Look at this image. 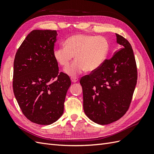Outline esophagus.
<instances>
[{"mask_svg": "<svg viewBox=\"0 0 154 154\" xmlns=\"http://www.w3.org/2000/svg\"><path fill=\"white\" fill-rule=\"evenodd\" d=\"M71 82H73V83H76V82H78V78H76V77H71Z\"/></svg>", "mask_w": 154, "mask_h": 154, "instance_id": "1", "label": "esophagus"}]
</instances>
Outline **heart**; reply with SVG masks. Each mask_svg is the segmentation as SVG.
Masks as SVG:
<instances>
[{"label":"heart","mask_w":154,"mask_h":154,"mask_svg":"<svg viewBox=\"0 0 154 154\" xmlns=\"http://www.w3.org/2000/svg\"><path fill=\"white\" fill-rule=\"evenodd\" d=\"M65 46L55 48L53 57L60 66L67 68L74 56V61L66 70L70 76H76L85 70L91 72L98 69L106 58L109 43L101 36L74 35L66 40Z\"/></svg>","instance_id":"1"}]
</instances>
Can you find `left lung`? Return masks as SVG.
Returning <instances> with one entry per match:
<instances>
[{
	"instance_id": "left-lung-1",
	"label": "left lung",
	"mask_w": 154,
	"mask_h": 154,
	"mask_svg": "<svg viewBox=\"0 0 154 154\" xmlns=\"http://www.w3.org/2000/svg\"><path fill=\"white\" fill-rule=\"evenodd\" d=\"M116 35L122 48L80 82L85 113L100 125H108L123 117L129 109L137 83V66L132 46L123 36Z\"/></svg>"
}]
</instances>
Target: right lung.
I'll return each instance as SVG.
<instances>
[{"label":"right lung","mask_w":154,"mask_h":154,"mask_svg":"<svg viewBox=\"0 0 154 154\" xmlns=\"http://www.w3.org/2000/svg\"><path fill=\"white\" fill-rule=\"evenodd\" d=\"M56 30H33L18 49L13 63V88L20 108L31 122L48 125L63 114L71 84L59 72L53 57Z\"/></svg>","instance_id":"add662e5"}]
</instances>
